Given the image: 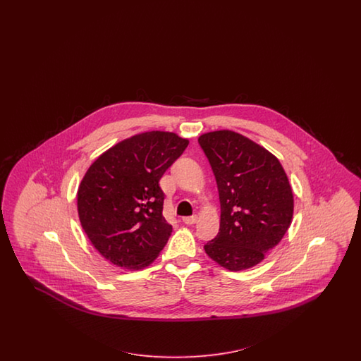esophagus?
<instances>
[{
	"instance_id": "esophagus-1",
	"label": "esophagus",
	"mask_w": 361,
	"mask_h": 361,
	"mask_svg": "<svg viewBox=\"0 0 361 361\" xmlns=\"http://www.w3.org/2000/svg\"><path fill=\"white\" fill-rule=\"evenodd\" d=\"M183 222H184L185 225H193V224H196V214H193V216H189V217H184V219H183Z\"/></svg>"
}]
</instances>
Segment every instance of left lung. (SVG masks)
Listing matches in <instances>:
<instances>
[{
  "instance_id": "8db88e82",
  "label": "left lung",
  "mask_w": 361,
  "mask_h": 361,
  "mask_svg": "<svg viewBox=\"0 0 361 361\" xmlns=\"http://www.w3.org/2000/svg\"><path fill=\"white\" fill-rule=\"evenodd\" d=\"M217 181L221 222L216 238L204 246L230 271L263 261L291 225L294 196L279 160L237 132L198 137Z\"/></svg>"
}]
</instances>
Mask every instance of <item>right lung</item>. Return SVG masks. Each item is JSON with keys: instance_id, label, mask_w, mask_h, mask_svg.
<instances>
[{"instance_id": "obj_1", "label": "right lung", "mask_w": 361, "mask_h": 361, "mask_svg": "<svg viewBox=\"0 0 361 361\" xmlns=\"http://www.w3.org/2000/svg\"><path fill=\"white\" fill-rule=\"evenodd\" d=\"M188 144L172 132H144L109 148L88 168L78 189V213L107 261L139 270L164 249L172 225L163 216L159 181Z\"/></svg>"}]
</instances>
